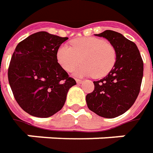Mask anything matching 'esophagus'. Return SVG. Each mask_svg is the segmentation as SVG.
Here are the masks:
<instances>
[{
    "instance_id": "34e87169",
    "label": "esophagus",
    "mask_w": 153,
    "mask_h": 153,
    "mask_svg": "<svg viewBox=\"0 0 153 153\" xmlns=\"http://www.w3.org/2000/svg\"><path fill=\"white\" fill-rule=\"evenodd\" d=\"M76 83H77V84H81V83L82 82V80L76 79Z\"/></svg>"
}]
</instances>
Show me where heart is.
Segmentation results:
<instances>
[{
    "instance_id": "1",
    "label": "heart",
    "mask_w": 153,
    "mask_h": 153,
    "mask_svg": "<svg viewBox=\"0 0 153 153\" xmlns=\"http://www.w3.org/2000/svg\"><path fill=\"white\" fill-rule=\"evenodd\" d=\"M56 58L65 71L71 72L76 67L81 59L83 63L75 71L76 76L103 77L114 65L116 52L114 48L101 39L86 37L74 40L71 46L62 44L59 47Z\"/></svg>"
}]
</instances>
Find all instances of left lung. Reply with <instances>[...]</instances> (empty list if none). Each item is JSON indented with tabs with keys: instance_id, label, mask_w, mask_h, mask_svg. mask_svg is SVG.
<instances>
[{
	"instance_id": "8db88e82",
	"label": "left lung",
	"mask_w": 153,
	"mask_h": 153,
	"mask_svg": "<svg viewBox=\"0 0 153 153\" xmlns=\"http://www.w3.org/2000/svg\"><path fill=\"white\" fill-rule=\"evenodd\" d=\"M95 36L108 40L116 52V62L107 76L94 82V89L87 94L86 102L100 117L114 118L126 112L137 99L143 61L135 43L120 33L107 30Z\"/></svg>"
}]
</instances>
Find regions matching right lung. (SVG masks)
<instances>
[{"label":"right lung","instance_id":"1","mask_svg":"<svg viewBox=\"0 0 153 153\" xmlns=\"http://www.w3.org/2000/svg\"><path fill=\"white\" fill-rule=\"evenodd\" d=\"M68 39L46 31L35 33L15 48L8 81L15 100L27 113L49 117L60 111L76 81L58 63L59 47Z\"/></svg>","mask_w":153,"mask_h":153}]
</instances>
